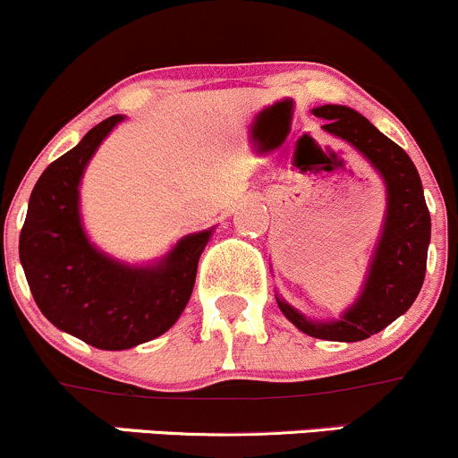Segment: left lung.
Listing matches in <instances>:
<instances>
[{"mask_svg": "<svg viewBox=\"0 0 458 458\" xmlns=\"http://www.w3.org/2000/svg\"><path fill=\"white\" fill-rule=\"evenodd\" d=\"M326 119L321 128L348 140L385 180L386 215L359 300L335 321H313L276 295L280 310L295 328L315 339L363 341L404 315L415 302L426 276L430 213L420 174L409 154L386 139L360 113L339 104L313 110Z\"/></svg>", "mask_w": 458, "mask_h": 458, "instance_id": "obj_1", "label": "left lung"}]
</instances>
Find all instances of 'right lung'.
<instances>
[{
	"mask_svg": "<svg viewBox=\"0 0 458 458\" xmlns=\"http://www.w3.org/2000/svg\"><path fill=\"white\" fill-rule=\"evenodd\" d=\"M123 114H113L41 174L30 195L19 259L41 313L99 350H128L167 333L182 315L213 228L187 234L154 265H125L90 243L80 219L89 160Z\"/></svg>",
	"mask_w": 458,
	"mask_h": 458,
	"instance_id": "obj_1",
	"label": "right lung"
}]
</instances>
